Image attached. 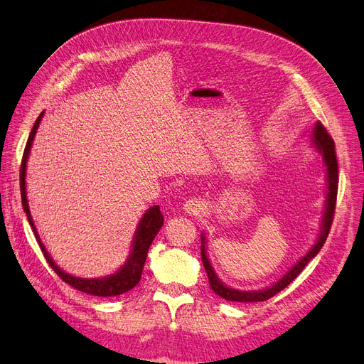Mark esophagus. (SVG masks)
Segmentation results:
<instances>
[{
	"instance_id": "34e87169",
	"label": "esophagus",
	"mask_w": 364,
	"mask_h": 364,
	"mask_svg": "<svg viewBox=\"0 0 364 364\" xmlns=\"http://www.w3.org/2000/svg\"><path fill=\"white\" fill-rule=\"evenodd\" d=\"M203 202L200 199H197V197H193V199H188L183 205L185 213H188L190 215H197L203 211Z\"/></svg>"
}]
</instances>
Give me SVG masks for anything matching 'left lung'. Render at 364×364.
Segmentation results:
<instances>
[{"label":"left lung","instance_id":"1","mask_svg":"<svg viewBox=\"0 0 364 364\" xmlns=\"http://www.w3.org/2000/svg\"><path fill=\"white\" fill-rule=\"evenodd\" d=\"M311 142L314 149L321 153L323 158V164L326 167V182H328V194H326V206H325V213L322 218V228H321V235H318L316 245L306 252V255H304L299 261H297L294 266L284 274V277L270 285L269 289L258 290V291H241L226 287V285L217 278V274L209 262L206 257V247H205V237L202 235V262L203 267L206 270L209 285L214 293H217L220 297H223L226 301H232V302H262L267 301L274 294H278L281 290H284L290 282L294 281V278L299 274L304 267L308 264V261H311L317 252L321 250L325 245L326 237L329 234V229H331L333 220H334V211H336V200H337V190H338V164H337V156H336V144L331 138V135L328 134L326 129L323 127L322 123H316L313 132H311Z\"/></svg>","mask_w":364,"mask_h":364}]
</instances>
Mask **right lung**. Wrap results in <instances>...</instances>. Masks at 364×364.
Returning a JSON list of instances; mask_svg holds the SVG:
<instances>
[{
	"label": "right lung",
	"mask_w": 364,
	"mask_h": 364,
	"mask_svg": "<svg viewBox=\"0 0 364 364\" xmlns=\"http://www.w3.org/2000/svg\"><path fill=\"white\" fill-rule=\"evenodd\" d=\"M43 112L38 117L35 126H33L30 136L27 141V146L24 149V155H23V162H21V170H19V185H21V200H23V208L27 214L28 223L35 232V237L38 240V245L46 257L47 262L51 266V269L59 274V278L62 281H65L67 284H70L71 287H74L75 290L92 294V296H103V297H109V296H118L123 294L129 290H132L135 285L139 282L141 274H142V269H144V262L147 259V252L149 247L151 245V241L155 240L156 234L159 232L161 226L164 225V217L158 205L151 206L149 211L142 215V218L139 220V225L136 228V232L134 237V245H132V252L126 261V264L121 267L117 273L111 274V277L106 278H77L73 277V274L65 273L63 270H60L56 262L51 259V257L48 255V252L43 247L42 241L38 235V230L35 228V223H33L31 215H30V209H28V202H27V191H26V168H27V159H28V153L33 144V139H35L36 130L39 127V123L42 119Z\"/></svg>",
	"instance_id": "1"
}]
</instances>
